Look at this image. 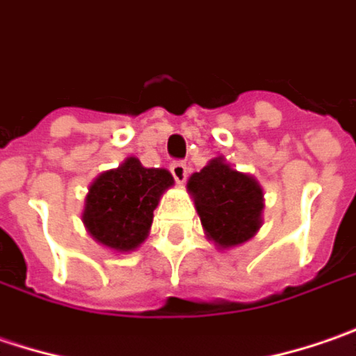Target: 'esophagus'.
<instances>
[{
	"label": "esophagus",
	"mask_w": 356,
	"mask_h": 356,
	"mask_svg": "<svg viewBox=\"0 0 356 356\" xmlns=\"http://www.w3.org/2000/svg\"><path fill=\"white\" fill-rule=\"evenodd\" d=\"M169 169H171V175H173V179H175L177 183H185V179H187V175H189V167H187L185 163L173 161Z\"/></svg>",
	"instance_id": "esophagus-1"
}]
</instances>
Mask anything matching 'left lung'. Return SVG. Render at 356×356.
Instances as JSON below:
<instances>
[{
  "label": "left lung",
  "mask_w": 356,
  "mask_h": 356,
  "mask_svg": "<svg viewBox=\"0 0 356 356\" xmlns=\"http://www.w3.org/2000/svg\"><path fill=\"white\" fill-rule=\"evenodd\" d=\"M187 187L195 197L207 237L219 247L241 245L261 227L263 191L259 183L231 169L221 157L193 173Z\"/></svg>",
  "instance_id": "obj_1"
}]
</instances>
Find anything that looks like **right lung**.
I'll return each mask as SVG.
<instances>
[{
	"mask_svg": "<svg viewBox=\"0 0 356 356\" xmlns=\"http://www.w3.org/2000/svg\"><path fill=\"white\" fill-rule=\"evenodd\" d=\"M171 185L169 171L147 169L139 159L129 157L93 181L86 199L83 223L101 245L133 251L147 237L159 197Z\"/></svg>",
	"mask_w": 356,
	"mask_h": 356,
	"instance_id": "add662e5",
	"label": "right lung"
}]
</instances>
